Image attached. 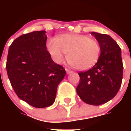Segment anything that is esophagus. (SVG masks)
Listing matches in <instances>:
<instances>
[{
  "label": "esophagus",
  "instance_id": "esophagus-1",
  "mask_svg": "<svg viewBox=\"0 0 131 131\" xmlns=\"http://www.w3.org/2000/svg\"><path fill=\"white\" fill-rule=\"evenodd\" d=\"M66 73L68 74H69V73H72V71H71V70H70V69H67V68H66Z\"/></svg>",
  "mask_w": 131,
  "mask_h": 131
}]
</instances>
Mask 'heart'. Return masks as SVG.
<instances>
[{
	"mask_svg": "<svg viewBox=\"0 0 131 131\" xmlns=\"http://www.w3.org/2000/svg\"><path fill=\"white\" fill-rule=\"evenodd\" d=\"M47 48L56 63H60L68 54V61L79 70L89 69L98 61L100 46L96 39L79 34H66L50 39Z\"/></svg>",
	"mask_w": 131,
	"mask_h": 131,
	"instance_id": "1",
	"label": "heart"
}]
</instances>
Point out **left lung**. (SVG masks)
Here are the masks:
<instances>
[{
    "label": "left lung",
    "mask_w": 131,
    "mask_h": 131,
    "mask_svg": "<svg viewBox=\"0 0 131 131\" xmlns=\"http://www.w3.org/2000/svg\"><path fill=\"white\" fill-rule=\"evenodd\" d=\"M100 46L98 62L91 69L78 73L77 89L80 98L93 106L105 104L115 97L121 87L123 65L121 48L110 35L92 32Z\"/></svg>",
    "instance_id": "left-lung-1"
}]
</instances>
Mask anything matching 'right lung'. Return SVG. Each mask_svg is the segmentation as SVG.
Masks as SVG:
<instances>
[{"label": "right lung", "mask_w": 131, "mask_h": 131, "mask_svg": "<svg viewBox=\"0 0 131 131\" xmlns=\"http://www.w3.org/2000/svg\"><path fill=\"white\" fill-rule=\"evenodd\" d=\"M47 39L45 31L19 36L9 47L6 66L17 96L37 108L52 105L58 85L66 75L63 67L52 60Z\"/></svg>", "instance_id": "right-lung-1"}]
</instances>
